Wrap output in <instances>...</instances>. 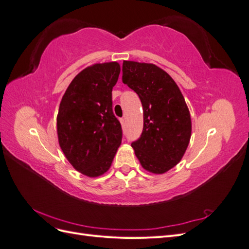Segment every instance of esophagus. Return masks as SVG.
Instances as JSON below:
<instances>
[{
    "label": "esophagus",
    "mask_w": 249,
    "mask_h": 249,
    "mask_svg": "<svg viewBox=\"0 0 249 249\" xmlns=\"http://www.w3.org/2000/svg\"><path fill=\"white\" fill-rule=\"evenodd\" d=\"M119 122H120V124H122L123 127H124V125H125V119L124 118H120Z\"/></svg>",
    "instance_id": "34e87169"
}]
</instances>
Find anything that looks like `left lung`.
<instances>
[{"label":"left lung","instance_id":"left-lung-1","mask_svg":"<svg viewBox=\"0 0 249 249\" xmlns=\"http://www.w3.org/2000/svg\"><path fill=\"white\" fill-rule=\"evenodd\" d=\"M123 82L139 96L143 131L132 143L145 170L162 175L182 160L191 138L189 109L177 83L153 63L124 61Z\"/></svg>","mask_w":249,"mask_h":249}]
</instances>
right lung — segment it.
Returning a JSON list of instances; mask_svg holds the SVG:
<instances>
[{
  "label": "right lung",
  "instance_id": "1",
  "mask_svg": "<svg viewBox=\"0 0 249 249\" xmlns=\"http://www.w3.org/2000/svg\"><path fill=\"white\" fill-rule=\"evenodd\" d=\"M117 62L95 63L67 87L57 115L59 145L71 166L89 178L107 172L122 143L123 131L112 111Z\"/></svg>",
  "mask_w": 249,
  "mask_h": 249
}]
</instances>
